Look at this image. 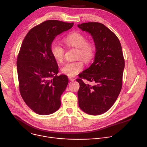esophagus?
<instances>
[{
  "instance_id": "esophagus-1",
  "label": "esophagus",
  "mask_w": 147,
  "mask_h": 147,
  "mask_svg": "<svg viewBox=\"0 0 147 147\" xmlns=\"http://www.w3.org/2000/svg\"><path fill=\"white\" fill-rule=\"evenodd\" d=\"M69 79L71 80V81H74L75 80V79L74 78H72V77H69Z\"/></svg>"
}]
</instances>
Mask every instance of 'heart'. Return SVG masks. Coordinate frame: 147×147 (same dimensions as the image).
Masks as SVG:
<instances>
[{
    "label": "heart",
    "mask_w": 147,
    "mask_h": 147,
    "mask_svg": "<svg viewBox=\"0 0 147 147\" xmlns=\"http://www.w3.org/2000/svg\"><path fill=\"white\" fill-rule=\"evenodd\" d=\"M64 43L69 47L78 48L77 58H82L85 62H89L94 57L95 47L92 42H88L86 37L79 32H73L63 40ZM51 53L54 59L59 62L63 61L65 51L59 44L54 43L51 47ZM84 67L82 61L70 62L65 63L61 68L62 72L69 76H74L83 69Z\"/></svg>",
    "instance_id": "heart-1"
}]
</instances>
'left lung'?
I'll use <instances>...</instances> for the list:
<instances>
[{
  "instance_id": "8db88e82",
  "label": "left lung",
  "mask_w": 147,
  "mask_h": 147,
  "mask_svg": "<svg viewBox=\"0 0 147 147\" xmlns=\"http://www.w3.org/2000/svg\"><path fill=\"white\" fill-rule=\"evenodd\" d=\"M78 27L91 35L96 48L93 62L76 79L79 106L88 115H100L112 107L121 89L125 66L121 45L116 34L102 23L89 22ZM82 78L94 85L86 84Z\"/></svg>"
}]
</instances>
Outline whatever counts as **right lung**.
<instances>
[{"label": "right lung", "instance_id": "1", "mask_svg": "<svg viewBox=\"0 0 147 147\" xmlns=\"http://www.w3.org/2000/svg\"><path fill=\"white\" fill-rule=\"evenodd\" d=\"M73 26V23L47 20L32 28L22 42L17 59L20 92L26 104L38 115H51L61 106L68 78L57 75L58 65L51 47L55 37Z\"/></svg>", "mask_w": 147, "mask_h": 147}]
</instances>
